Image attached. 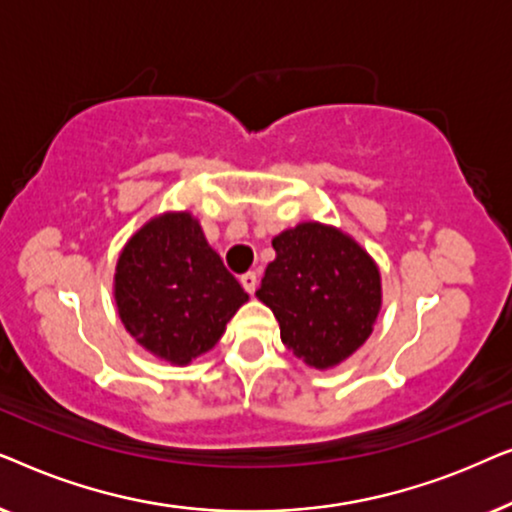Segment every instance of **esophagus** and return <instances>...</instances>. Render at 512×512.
Segmentation results:
<instances>
[{
	"instance_id": "1",
	"label": "esophagus",
	"mask_w": 512,
	"mask_h": 512,
	"mask_svg": "<svg viewBox=\"0 0 512 512\" xmlns=\"http://www.w3.org/2000/svg\"><path fill=\"white\" fill-rule=\"evenodd\" d=\"M240 282H242V286H244V291L247 293H254L256 291V286H258V277H256V272H244V275H240Z\"/></svg>"
}]
</instances>
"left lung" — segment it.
Returning a JSON list of instances; mask_svg holds the SVG:
<instances>
[{"mask_svg": "<svg viewBox=\"0 0 512 512\" xmlns=\"http://www.w3.org/2000/svg\"><path fill=\"white\" fill-rule=\"evenodd\" d=\"M277 258L256 296L275 312L282 342L312 368H331L368 340L380 312V272L340 230L300 223L272 240Z\"/></svg>", "mask_w": 512, "mask_h": 512, "instance_id": "8db88e82", "label": "left lung"}]
</instances>
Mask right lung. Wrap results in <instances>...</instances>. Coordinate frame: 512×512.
I'll return each instance as SVG.
<instances>
[{"instance_id": "obj_1", "label": "right lung", "mask_w": 512, "mask_h": 512, "mask_svg": "<svg viewBox=\"0 0 512 512\" xmlns=\"http://www.w3.org/2000/svg\"><path fill=\"white\" fill-rule=\"evenodd\" d=\"M247 298L191 214L146 223L116 265V303L125 328L139 345L172 363H188L212 349Z\"/></svg>"}]
</instances>
